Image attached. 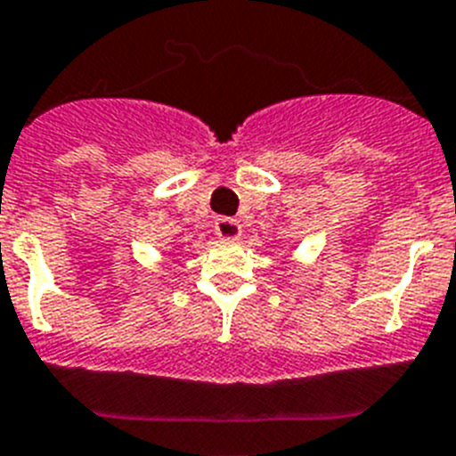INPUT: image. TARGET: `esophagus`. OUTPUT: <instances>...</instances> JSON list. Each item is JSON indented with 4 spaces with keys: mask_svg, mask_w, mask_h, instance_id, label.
Here are the masks:
<instances>
[{
    "mask_svg": "<svg viewBox=\"0 0 456 456\" xmlns=\"http://www.w3.org/2000/svg\"><path fill=\"white\" fill-rule=\"evenodd\" d=\"M216 233L224 240H233L240 236V224L233 217H217L216 220Z\"/></svg>",
    "mask_w": 456,
    "mask_h": 456,
    "instance_id": "obj_1",
    "label": "esophagus"
}]
</instances>
